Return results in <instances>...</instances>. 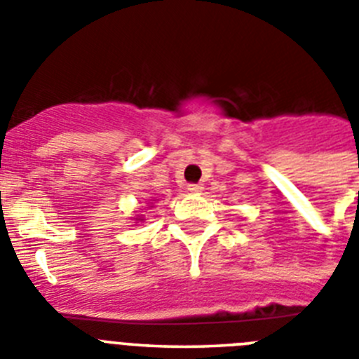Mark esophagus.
<instances>
[{
  "label": "esophagus",
  "instance_id": "34e87169",
  "mask_svg": "<svg viewBox=\"0 0 359 359\" xmlns=\"http://www.w3.org/2000/svg\"><path fill=\"white\" fill-rule=\"evenodd\" d=\"M201 190H203V187L199 185V183H190V185H189V192H190V194H199Z\"/></svg>",
  "mask_w": 359,
  "mask_h": 359
}]
</instances>
